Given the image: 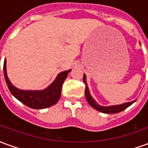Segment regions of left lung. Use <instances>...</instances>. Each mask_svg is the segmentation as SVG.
Returning <instances> with one entry per match:
<instances>
[{
  "instance_id": "8db88e82",
  "label": "left lung",
  "mask_w": 148,
  "mask_h": 148,
  "mask_svg": "<svg viewBox=\"0 0 148 148\" xmlns=\"http://www.w3.org/2000/svg\"><path fill=\"white\" fill-rule=\"evenodd\" d=\"M83 82L86 86V89H85V95H86V98L87 101L90 104V106L93 107V109H95L97 111L101 112H104V113H116V112H120L123 111L124 109H126L127 107H129L131 105H132L136 101H131V102H126L121 105H117V106H101L98 105L97 103L95 101V100L93 99L92 96L90 95V90L88 88L86 82V75H83Z\"/></svg>"
}]
</instances>
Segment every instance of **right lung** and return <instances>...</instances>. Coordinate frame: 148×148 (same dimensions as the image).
<instances>
[{
	"label": "right lung",
	"instance_id": "obj_1",
	"mask_svg": "<svg viewBox=\"0 0 148 148\" xmlns=\"http://www.w3.org/2000/svg\"><path fill=\"white\" fill-rule=\"evenodd\" d=\"M4 75L10 93L24 105L35 109H42L54 106L61 96L62 84L71 70L58 74L55 80L43 90H22L15 87L8 79L6 73V60L4 62Z\"/></svg>",
	"mask_w": 148,
	"mask_h": 148
}]
</instances>
